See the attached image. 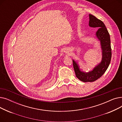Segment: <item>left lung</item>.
<instances>
[{"label":"left lung","instance_id":"left-lung-1","mask_svg":"<svg viewBox=\"0 0 122 122\" xmlns=\"http://www.w3.org/2000/svg\"><path fill=\"white\" fill-rule=\"evenodd\" d=\"M89 25L91 27H99L96 33L100 41L102 50V59L101 63L95 67L92 71L87 73L81 71L78 65L73 60V67L76 78L83 82H93L97 80L106 72L111 59L112 52L110 37L105 25L102 21L92 14H89Z\"/></svg>","mask_w":122,"mask_h":122}]
</instances>
